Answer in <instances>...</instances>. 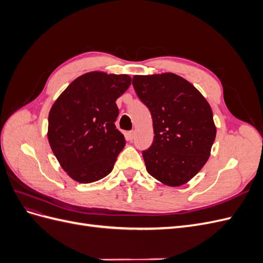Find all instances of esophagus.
I'll return each instance as SVG.
<instances>
[{"label":"esophagus","mask_w":263,"mask_h":263,"mask_svg":"<svg viewBox=\"0 0 263 263\" xmlns=\"http://www.w3.org/2000/svg\"><path fill=\"white\" fill-rule=\"evenodd\" d=\"M127 135H128L129 139L133 140V138H134V136H135V132H134V130H130V132H128V134H127Z\"/></svg>","instance_id":"obj_1"}]
</instances>
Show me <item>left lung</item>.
<instances>
[{"label":"left lung","instance_id":"8db88e82","mask_svg":"<svg viewBox=\"0 0 263 263\" xmlns=\"http://www.w3.org/2000/svg\"><path fill=\"white\" fill-rule=\"evenodd\" d=\"M133 85L153 117V145L142 151L148 173L165 185L185 184L209 160L216 137L209 102L170 72L134 76Z\"/></svg>","mask_w":263,"mask_h":263}]
</instances>
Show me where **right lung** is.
<instances>
[{
    "label": "right lung",
    "mask_w": 263,
    "mask_h": 263,
    "mask_svg": "<svg viewBox=\"0 0 263 263\" xmlns=\"http://www.w3.org/2000/svg\"><path fill=\"white\" fill-rule=\"evenodd\" d=\"M130 83L127 74L92 71L71 82L53 103L47 136L53 155L71 179L92 183L113 170L126 144L115 126L116 100Z\"/></svg>",
    "instance_id": "1"
}]
</instances>
